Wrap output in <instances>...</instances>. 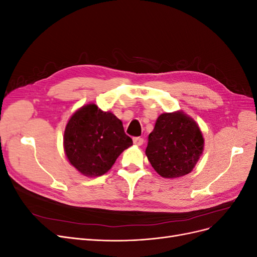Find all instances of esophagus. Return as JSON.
I'll return each instance as SVG.
<instances>
[{"mask_svg":"<svg viewBox=\"0 0 257 257\" xmlns=\"http://www.w3.org/2000/svg\"><path fill=\"white\" fill-rule=\"evenodd\" d=\"M133 143L136 146H142L144 144V139L142 137H134L133 138Z\"/></svg>","mask_w":257,"mask_h":257,"instance_id":"34e87169","label":"esophagus"}]
</instances>
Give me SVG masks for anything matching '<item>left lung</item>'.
Segmentation results:
<instances>
[{
    "mask_svg": "<svg viewBox=\"0 0 257 257\" xmlns=\"http://www.w3.org/2000/svg\"><path fill=\"white\" fill-rule=\"evenodd\" d=\"M205 141L196 121L182 110L164 112L149 135L146 155L161 177L190 174L204 151Z\"/></svg>",
    "mask_w": 257,
    "mask_h": 257,
    "instance_id": "1",
    "label": "left lung"
}]
</instances>
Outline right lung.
<instances>
[{"mask_svg": "<svg viewBox=\"0 0 257 257\" xmlns=\"http://www.w3.org/2000/svg\"><path fill=\"white\" fill-rule=\"evenodd\" d=\"M133 145L120 119L93 103L77 109L64 131L63 147L69 164L85 177L106 174L119 155Z\"/></svg>", "mask_w": 257, "mask_h": 257, "instance_id": "right-lung-1", "label": "right lung"}]
</instances>
